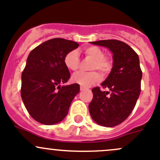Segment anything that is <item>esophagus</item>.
Returning <instances> with one entry per match:
<instances>
[{
  "mask_svg": "<svg viewBox=\"0 0 160 160\" xmlns=\"http://www.w3.org/2000/svg\"><path fill=\"white\" fill-rule=\"evenodd\" d=\"M83 90H85V88H83V87H82V86H80V91H83Z\"/></svg>",
  "mask_w": 160,
  "mask_h": 160,
  "instance_id": "esophagus-1",
  "label": "esophagus"
}]
</instances>
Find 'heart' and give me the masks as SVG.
Wrapping results in <instances>:
<instances>
[{
	"label": "heart",
	"instance_id": "b5f03b06",
	"mask_svg": "<svg viewBox=\"0 0 160 160\" xmlns=\"http://www.w3.org/2000/svg\"><path fill=\"white\" fill-rule=\"evenodd\" d=\"M86 56L94 60L91 69H98L103 73H107L112 68V62L105 58L104 52L96 46H88L83 49ZM64 64L69 70L76 72L80 66V56L77 50H72L68 52L64 57ZM102 76L99 72L93 71L90 72H78L72 76V80L74 83L83 87L90 88L94 83L99 82Z\"/></svg>",
	"mask_w": 160,
	"mask_h": 160
}]
</instances>
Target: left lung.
<instances>
[{
    "instance_id": "left-lung-1",
    "label": "left lung",
    "mask_w": 160,
    "mask_h": 160,
    "mask_svg": "<svg viewBox=\"0 0 160 160\" xmlns=\"http://www.w3.org/2000/svg\"><path fill=\"white\" fill-rule=\"evenodd\" d=\"M112 53V68L101 86L93 88L89 104L91 118L101 126L112 128L123 122L134 109L141 92L142 72L138 55L128 44L116 40L91 42Z\"/></svg>"
}]
</instances>
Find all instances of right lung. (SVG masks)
I'll list each match as a JSON object with an SVG mask.
<instances>
[{
    "label": "right lung",
    "mask_w": 160,
    "mask_h": 160,
    "mask_svg": "<svg viewBox=\"0 0 160 160\" xmlns=\"http://www.w3.org/2000/svg\"><path fill=\"white\" fill-rule=\"evenodd\" d=\"M79 44L54 38L42 43L29 53L22 73L21 96L28 112L35 120L53 125L65 119L80 85H62L70 78L64 57Z\"/></svg>",
    "instance_id": "1"
}]
</instances>
